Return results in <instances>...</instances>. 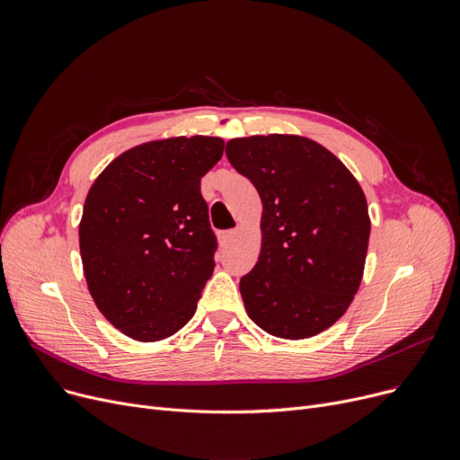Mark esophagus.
Instances as JSON below:
<instances>
[{
    "label": "esophagus",
    "mask_w": 460,
    "mask_h": 460,
    "mask_svg": "<svg viewBox=\"0 0 460 460\" xmlns=\"http://www.w3.org/2000/svg\"><path fill=\"white\" fill-rule=\"evenodd\" d=\"M234 234H236L234 229H233V231H224V233H220V244H222V246H229L231 240L234 238Z\"/></svg>",
    "instance_id": "1"
}]
</instances>
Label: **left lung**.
Instances as JSON below:
<instances>
[{"mask_svg": "<svg viewBox=\"0 0 460 460\" xmlns=\"http://www.w3.org/2000/svg\"><path fill=\"white\" fill-rule=\"evenodd\" d=\"M226 155L262 203L259 261L240 279L248 317L281 340L328 330L364 278L371 233L364 190L340 158L305 136L234 137Z\"/></svg>", "mask_w": 460, "mask_h": 460, "instance_id": "8db88e82", "label": "left lung"}]
</instances>
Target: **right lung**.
Masks as SVG:
<instances>
[{
	"label": "right lung",
	"instance_id": "add662e5",
	"mask_svg": "<svg viewBox=\"0 0 460 460\" xmlns=\"http://www.w3.org/2000/svg\"><path fill=\"white\" fill-rule=\"evenodd\" d=\"M216 136L145 141L91 184L80 253L91 298L136 341L177 333L214 272L216 238L201 179L224 155Z\"/></svg>",
	"mask_w": 460,
	"mask_h": 460
}]
</instances>
